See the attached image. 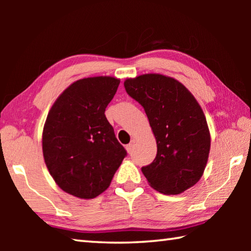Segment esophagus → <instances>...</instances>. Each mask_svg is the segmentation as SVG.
I'll use <instances>...</instances> for the list:
<instances>
[{
    "mask_svg": "<svg viewBox=\"0 0 251 251\" xmlns=\"http://www.w3.org/2000/svg\"><path fill=\"white\" fill-rule=\"evenodd\" d=\"M133 144H128V145L126 146V151H128V152H131V151H133Z\"/></svg>",
    "mask_w": 251,
    "mask_h": 251,
    "instance_id": "esophagus-1",
    "label": "esophagus"
}]
</instances>
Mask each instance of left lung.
<instances>
[{
	"mask_svg": "<svg viewBox=\"0 0 251 251\" xmlns=\"http://www.w3.org/2000/svg\"><path fill=\"white\" fill-rule=\"evenodd\" d=\"M126 93L143 106L155 135L154 161L142 167L157 192L178 195L201 179L210 150L206 117L197 100L178 80L145 74L124 82Z\"/></svg>",
	"mask_w": 251,
	"mask_h": 251,
	"instance_id": "obj_1",
	"label": "left lung"
}]
</instances>
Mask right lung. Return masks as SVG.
Instances as JSON below:
<instances>
[{
  "mask_svg": "<svg viewBox=\"0 0 251 251\" xmlns=\"http://www.w3.org/2000/svg\"><path fill=\"white\" fill-rule=\"evenodd\" d=\"M120 79L97 76L76 80L50 108L43 130V156L55 182L75 197L105 192L127 151L118 143L105 109Z\"/></svg>",
  "mask_w": 251,
  "mask_h": 251,
  "instance_id": "1",
  "label": "right lung"
}]
</instances>
